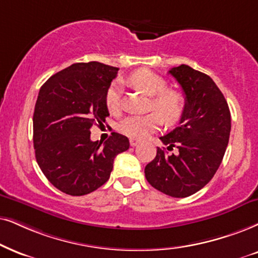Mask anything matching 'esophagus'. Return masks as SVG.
I'll list each match as a JSON object with an SVG mask.
<instances>
[{"mask_svg": "<svg viewBox=\"0 0 258 258\" xmlns=\"http://www.w3.org/2000/svg\"><path fill=\"white\" fill-rule=\"evenodd\" d=\"M130 144H131V146H137L139 144V140L135 139V138H131V139H130Z\"/></svg>", "mask_w": 258, "mask_h": 258, "instance_id": "obj_1", "label": "esophagus"}]
</instances>
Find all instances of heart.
<instances>
[{
    "instance_id": "b5f03b06",
    "label": "heart",
    "mask_w": 258,
    "mask_h": 258,
    "mask_svg": "<svg viewBox=\"0 0 258 258\" xmlns=\"http://www.w3.org/2000/svg\"><path fill=\"white\" fill-rule=\"evenodd\" d=\"M126 82L146 95L152 96L150 109L156 112L145 115H130L119 123V131L130 138L143 139L163 122L174 125L184 113L185 101L180 91L167 89V81L146 69L137 70L126 78ZM120 89L112 84L106 91V105L113 113L120 110Z\"/></svg>"
}]
</instances>
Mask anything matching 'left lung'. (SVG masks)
I'll return each instance as SVG.
<instances>
[{
	"mask_svg": "<svg viewBox=\"0 0 258 258\" xmlns=\"http://www.w3.org/2000/svg\"><path fill=\"white\" fill-rule=\"evenodd\" d=\"M169 74L184 93V113L176 127L161 137L168 155L157 148V155L145 167L150 184L172 198H187L204 188L219 168L229 144L231 114L226 100L208 75L182 64Z\"/></svg>",
	"mask_w": 258,
	"mask_h": 258,
	"instance_id": "obj_1",
	"label": "left lung"
}]
</instances>
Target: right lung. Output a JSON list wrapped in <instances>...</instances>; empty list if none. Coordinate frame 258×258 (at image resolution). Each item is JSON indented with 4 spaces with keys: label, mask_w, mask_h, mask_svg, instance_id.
<instances>
[{
    "label": "right lung",
    "mask_w": 258,
    "mask_h": 258,
    "mask_svg": "<svg viewBox=\"0 0 258 258\" xmlns=\"http://www.w3.org/2000/svg\"><path fill=\"white\" fill-rule=\"evenodd\" d=\"M118 68L76 63L42 84L33 114L35 158L46 178L73 197L89 194L108 181L116 155L130 148L127 137L113 132L91 142L90 128L109 115L106 91Z\"/></svg>",
    "instance_id": "1"
}]
</instances>
